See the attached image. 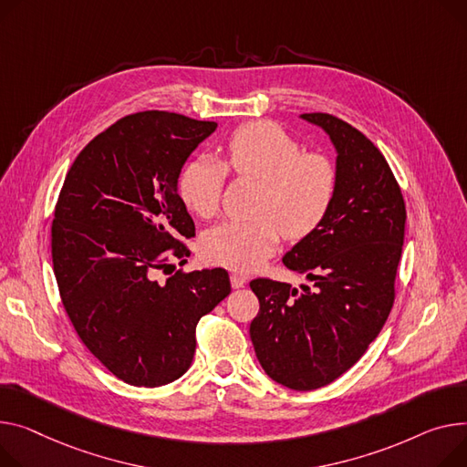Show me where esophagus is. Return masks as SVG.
I'll return each mask as SVG.
<instances>
[{
  "label": "esophagus",
  "instance_id": "1",
  "mask_svg": "<svg viewBox=\"0 0 467 467\" xmlns=\"http://www.w3.org/2000/svg\"><path fill=\"white\" fill-rule=\"evenodd\" d=\"M247 284V277L245 275H242V274H231V285L234 287V289H240V287H244Z\"/></svg>",
  "mask_w": 467,
  "mask_h": 467
}]
</instances>
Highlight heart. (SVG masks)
<instances>
[{"mask_svg":"<svg viewBox=\"0 0 467 467\" xmlns=\"http://www.w3.org/2000/svg\"><path fill=\"white\" fill-rule=\"evenodd\" d=\"M223 155V163L197 155L176 178L180 201L202 220L220 210L227 171L261 182L257 217L223 222L202 236V252L212 263L254 270L274 254L282 234L304 240L321 227L337 192V171L328 155L304 151L300 140L270 119L242 123L227 137Z\"/></svg>","mask_w":467,"mask_h":467,"instance_id":"b5f03b06","label":"heart"}]
</instances>
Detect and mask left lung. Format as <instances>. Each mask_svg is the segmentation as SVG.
Wrapping results in <instances>:
<instances>
[{"label": "left lung", "mask_w": 467, "mask_h": 467, "mask_svg": "<svg viewBox=\"0 0 467 467\" xmlns=\"http://www.w3.org/2000/svg\"><path fill=\"white\" fill-rule=\"evenodd\" d=\"M302 118L323 128L337 150V192L321 227L284 257L314 287L254 279L259 314L250 336L268 378L316 390L346 374L390 314L406 202L385 155L366 135L327 112Z\"/></svg>", "instance_id": "obj_1"}]
</instances>
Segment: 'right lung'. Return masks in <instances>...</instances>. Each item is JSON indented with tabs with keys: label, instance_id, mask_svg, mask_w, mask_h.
<instances>
[{
	"label": "right lung",
	"instance_id": "1",
	"mask_svg": "<svg viewBox=\"0 0 467 467\" xmlns=\"http://www.w3.org/2000/svg\"><path fill=\"white\" fill-rule=\"evenodd\" d=\"M215 128L167 110L123 116L77 155L54 208L61 304L88 351L135 387L182 378L197 323L231 293L223 268L174 272L195 236L176 178Z\"/></svg>",
	"mask_w": 467,
	"mask_h": 467
}]
</instances>
